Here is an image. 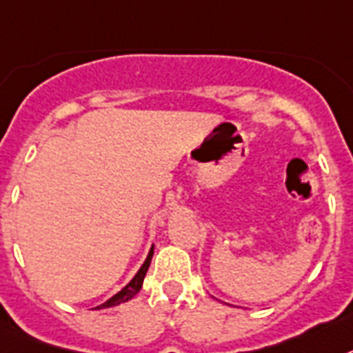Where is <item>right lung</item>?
I'll return each instance as SVG.
<instances>
[{
  "label": "right lung",
  "instance_id": "add662e5",
  "mask_svg": "<svg viewBox=\"0 0 353 353\" xmlns=\"http://www.w3.org/2000/svg\"><path fill=\"white\" fill-rule=\"evenodd\" d=\"M151 258H153V247H151L150 254H148V258H145V261L142 263V267L139 269V272H137L135 276H133V279H131L130 283L126 285V287L122 288L121 292H117L115 296H112V298L108 299V301H104L103 305H99V307L95 308H110V307H117V305H121V303H126L130 301L131 298H135L137 292L142 288V283H144V278H145V272H148V269H150V263H151Z\"/></svg>",
  "mask_w": 353,
  "mask_h": 353
}]
</instances>
